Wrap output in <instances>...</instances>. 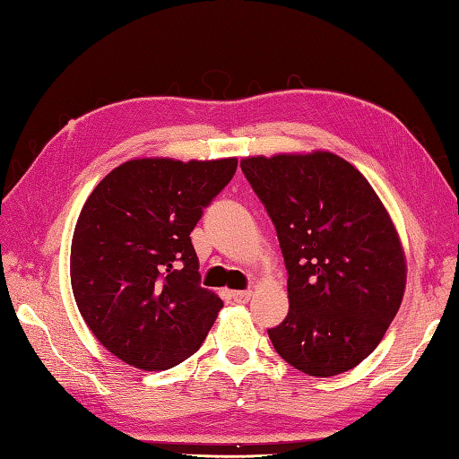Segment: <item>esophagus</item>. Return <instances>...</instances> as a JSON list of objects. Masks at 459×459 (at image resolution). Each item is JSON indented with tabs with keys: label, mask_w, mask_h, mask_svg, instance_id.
Segmentation results:
<instances>
[{
	"label": "esophagus",
	"mask_w": 459,
	"mask_h": 459,
	"mask_svg": "<svg viewBox=\"0 0 459 459\" xmlns=\"http://www.w3.org/2000/svg\"><path fill=\"white\" fill-rule=\"evenodd\" d=\"M231 299L236 303H247L251 299V291H233L231 293Z\"/></svg>",
	"instance_id": "obj_1"
}]
</instances>
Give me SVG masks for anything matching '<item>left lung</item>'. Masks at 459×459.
Listing matches in <instances>:
<instances>
[{
	"mask_svg": "<svg viewBox=\"0 0 459 459\" xmlns=\"http://www.w3.org/2000/svg\"><path fill=\"white\" fill-rule=\"evenodd\" d=\"M277 231L289 313L269 339L311 377H334L378 347L398 313L406 264L398 233L357 168L331 152L243 158Z\"/></svg>",
	"mask_w": 459,
	"mask_h": 459,
	"instance_id": "8db88e82",
	"label": "left lung"
}]
</instances>
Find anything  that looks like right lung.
<instances>
[{"instance_id": "obj_1", "label": "right lung", "mask_w": 459, "mask_h": 459, "mask_svg": "<svg viewBox=\"0 0 459 459\" xmlns=\"http://www.w3.org/2000/svg\"><path fill=\"white\" fill-rule=\"evenodd\" d=\"M238 170L236 158H143L100 180L71 243L82 319L115 357L166 370L202 347L223 307L200 285L190 231Z\"/></svg>"}]
</instances>
